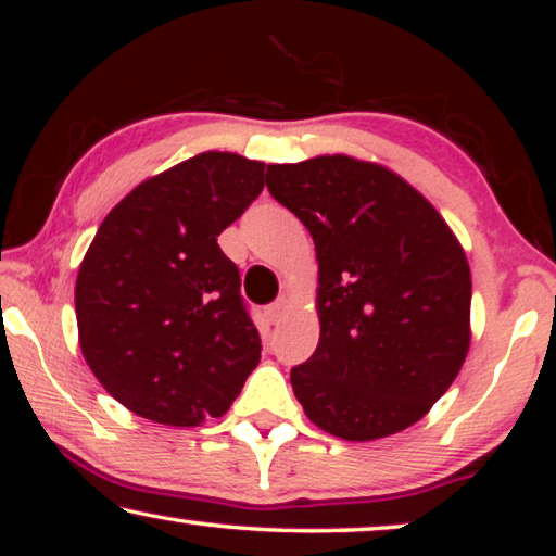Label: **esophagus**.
I'll use <instances>...</instances> for the list:
<instances>
[{
    "mask_svg": "<svg viewBox=\"0 0 556 556\" xmlns=\"http://www.w3.org/2000/svg\"><path fill=\"white\" fill-rule=\"evenodd\" d=\"M287 306H289V301H287L285 296H279V299L275 301V304H269V306H267L269 321H271V324H279L281 316H285V312H287Z\"/></svg>",
    "mask_w": 556,
    "mask_h": 556,
    "instance_id": "34e87169",
    "label": "esophagus"
}]
</instances>
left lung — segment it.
I'll list each match as a JSON object with an SVG mask.
<instances>
[{
	"mask_svg": "<svg viewBox=\"0 0 556 556\" xmlns=\"http://www.w3.org/2000/svg\"><path fill=\"white\" fill-rule=\"evenodd\" d=\"M267 188L316 244L321 338L291 368L306 417L348 441L412 427L470 345V269L456 235L404 178L343 154L269 164Z\"/></svg>",
	"mask_w": 556,
	"mask_h": 556,
	"instance_id": "8db88e82",
	"label": "left lung"
}]
</instances>
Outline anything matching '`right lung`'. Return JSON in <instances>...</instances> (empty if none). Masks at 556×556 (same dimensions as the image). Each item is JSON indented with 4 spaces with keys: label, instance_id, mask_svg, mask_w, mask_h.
I'll return each instance as SVG.
<instances>
[{
    "label": "right lung",
    "instance_id": "obj_1",
    "mask_svg": "<svg viewBox=\"0 0 556 556\" xmlns=\"http://www.w3.org/2000/svg\"><path fill=\"white\" fill-rule=\"evenodd\" d=\"M265 188V164L205 152L147 178L102 220L75 281L80 351L139 417H223L260 363L240 271L218 235Z\"/></svg>",
    "mask_w": 556,
    "mask_h": 556
}]
</instances>
